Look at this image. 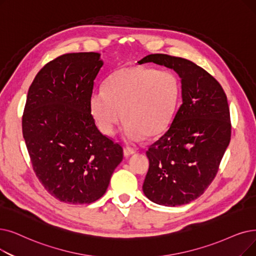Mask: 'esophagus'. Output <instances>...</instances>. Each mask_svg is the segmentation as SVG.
Here are the masks:
<instances>
[{
	"instance_id": "34e87169",
	"label": "esophagus",
	"mask_w": 256,
	"mask_h": 256,
	"mask_svg": "<svg viewBox=\"0 0 256 256\" xmlns=\"http://www.w3.org/2000/svg\"><path fill=\"white\" fill-rule=\"evenodd\" d=\"M135 152H136L135 150L130 148H126L124 150V154L126 156V157H128V156H130V154H134Z\"/></svg>"
}]
</instances>
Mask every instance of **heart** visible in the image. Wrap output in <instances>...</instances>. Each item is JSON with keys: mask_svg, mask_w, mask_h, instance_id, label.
<instances>
[{"mask_svg": "<svg viewBox=\"0 0 256 256\" xmlns=\"http://www.w3.org/2000/svg\"><path fill=\"white\" fill-rule=\"evenodd\" d=\"M179 92V80L172 72L132 66L110 75L106 88L92 93L90 104L96 124L104 135H113L124 118V136L135 142L144 135L157 136L168 128Z\"/></svg>", "mask_w": 256, "mask_h": 256, "instance_id": "1", "label": "heart"}]
</instances>
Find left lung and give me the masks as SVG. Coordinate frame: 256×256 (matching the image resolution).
Listing matches in <instances>:
<instances>
[{"mask_svg": "<svg viewBox=\"0 0 256 256\" xmlns=\"http://www.w3.org/2000/svg\"><path fill=\"white\" fill-rule=\"evenodd\" d=\"M174 69L181 78L182 104L165 134L148 148L150 168L142 190L164 206L188 204L214 179L231 137L227 96L220 82L194 62L150 54L138 64Z\"/></svg>", "mask_w": 256, "mask_h": 256, "instance_id": "8db88e82", "label": "left lung"}]
</instances>
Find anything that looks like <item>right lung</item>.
<instances>
[{"instance_id":"1","label":"right lung","mask_w":256,"mask_h":256,"mask_svg":"<svg viewBox=\"0 0 256 256\" xmlns=\"http://www.w3.org/2000/svg\"><path fill=\"white\" fill-rule=\"evenodd\" d=\"M104 62L96 52L60 55L32 82L22 128L33 170L60 202L90 204L108 190L124 150L95 124L90 99Z\"/></svg>"}]
</instances>
